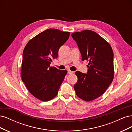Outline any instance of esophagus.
Here are the masks:
<instances>
[{"mask_svg":"<svg viewBox=\"0 0 132 132\" xmlns=\"http://www.w3.org/2000/svg\"><path fill=\"white\" fill-rule=\"evenodd\" d=\"M68 73L69 74H73L74 73V71H71L70 70H68Z\"/></svg>","mask_w":132,"mask_h":132,"instance_id":"obj_1","label":"esophagus"}]
</instances>
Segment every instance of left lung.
<instances>
[{
  "mask_svg": "<svg viewBox=\"0 0 132 132\" xmlns=\"http://www.w3.org/2000/svg\"><path fill=\"white\" fill-rule=\"evenodd\" d=\"M81 55L89 61L86 74L75 72L78 81L75 93L83 100L90 101L101 96L112 82L114 77L113 52L110 44L95 32L84 30L71 34Z\"/></svg>",
  "mask_w": 132,
  "mask_h": 132,
  "instance_id": "obj_1",
  "label": "left lung"
}]
</instances>
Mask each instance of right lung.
Masks as SVG:
<instances>
[{
	"mask_svg": "<svg viewBox=\"0 0 132 132\" xmlns=\"http://www.w3.org/2000/svg\"><path fill=\"white\" fill-rule=\"evenodd\" d=\"M69 32L55 29L44 31L27 43L23 51L21 78L34 96L43 101L53 99L67 73L51 67L61 47L69 38Z\"/></svg>",
	"mask_w": 132,
	"mask_h": 132,
	"instance_id": "1",
	"label": "right lung"
}]
</instances>
